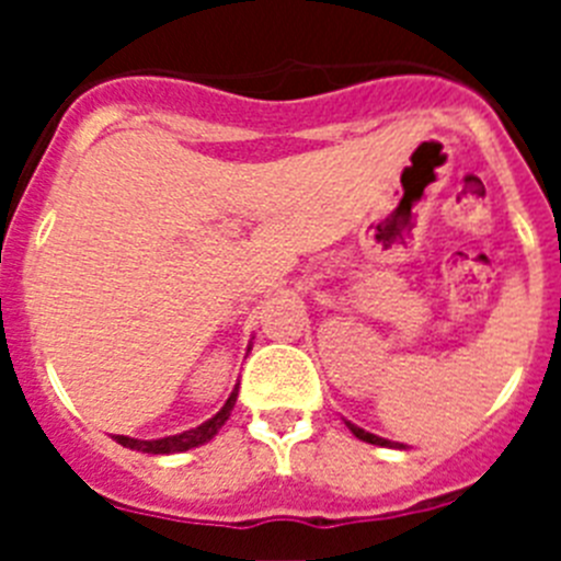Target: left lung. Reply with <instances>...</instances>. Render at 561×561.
Returning <instances> with one entry per match:
<instances>
[{"label":"left lung","instance_id":"8db88e82","mask_svg":"<svg viewBox=\"0 0 561 561\" xmlns=\"http://www.w3.org/2000/svg\"><path fill=\"white\" fill-rule=\"evenodd\" d=\"M345 424H348L351 433H354L359 440H365V444H376V447H399V449H404V444H393V440H388V438H379V435H374V433H365V430L356 427V424H351V421H345Z\"/></svg>","mask_w":561,"mask_h":561}]
</instances>
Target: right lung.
I'll use <instances>...</instances> for the list:
<instances>
[{
    "label": "right lung",
    "instance_id": "obj_1",
    "mask_svg": "<svg viewBox=\"0 0 561 561\" xmlns=\"http://www.w3.org/2000/svg\"><path fill=\"white\" fill-rule=\"evenodd\" d=\"M236 396H238V388L232 390L225 408L213 415V419H207L205 424H199V427H193V430H185V433H180V435H168V438H157V440H137V438H128V435H114V440H117L121 447L137 449V453H148V455L187 453V449L207 444L213 435L225 427V421L230 419V410L236 408Z\"/></svg>",
    "mask_w": 561,
    "mask_h": 561
}]
</instances>
